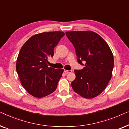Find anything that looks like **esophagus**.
<instances>
[{
  "label": "esophagus",
  "mask_w": 129,
  "mask_h": 129,
  "mask_svg": "<svg viewBox=\"0 0 129 129\" xmlns=\"http://www.w3.org/2000/svg\"><path fill=\"white\" fill-rule=\"evenodd\" d=\"M72 72V70H67L66 69L64 70V73L66 74V75H67V74H68L69 73H70V72Z\"/></svg>",
  "instance_id": "esophagus-1"
}]
</instances>
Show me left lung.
I'll return each instance as SVG.
<instances>
[{
	"label": "left lung",
	"instance_id": "8db88e82",
	"mask_svg": "<svg viewBox=\"0 0 129 129\" xmlns=\"http://www.w3.org/2000/svg\"><path fill=\"white\" fill-rule=\"evenodd\" d=\"M66 35L75 47L78 62L84 66L82 69L75 70L76 79L72 87L83 98H94L102 93L112 78L114 66L112 50L94 31H67Z\"/></svg>",
	"mask_w": 129,
	"mask_h": 129
}]
</instances>
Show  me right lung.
I'll return each mask as SVG.
<instances>
[{
	"label": "right lung",
	"mask_w": 129,
	"mask_h": 129,
	"mask_svg": "<svg viewBox=\"0 0 129 129\" xmlns=\"http://www.w3.org/2000/svg\"><path fill=\"white\" fill-rule=\"evenodd\" d=\"M64 35L63 31H48L33 35L23 45L16 64L21 84L28 93L37 98L55 91L63 69L48 67L49 57Z\"/></svg>",
	"instance_id": "add662e5"
}]
</instances>
